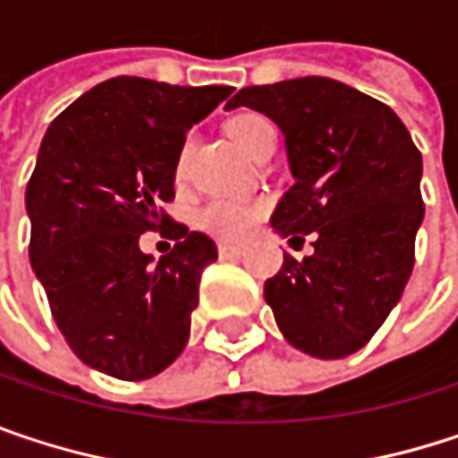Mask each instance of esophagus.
<instances>
[{
    "label": "esophagus",
    "mask_w": 458,
    "mask_h": 458,
    "mask_svg": "<svg viewBox=\"0 0 458 458\" xmlns=\"http://www.w3.org/2000/svg\"><path fill=\"white\" fill-rule=\"evenodd\" d=\"M217 251H220V257H238V254H243V243H220Z\"/></svg>",
    "instance_id": "esophagus-1"
}]
</instances>
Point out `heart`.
Returning <instances> with one entry per match:
<instances>
[{"label":"heart","mask_w":458,"mask_h":458,"mask_svg":"<svg viewBox=\"0 0 458 458\" xmlns=\"http://www.w3.org/2000/svg\"><path fill=\"white\" fill-rule=\"evenodd\" d=\"M230 135L235 138V142L257 156V150L267 142L270 138H276V127L259 116V114H241L230 122ZM193 150V140L188 138L182 142L180 153H177V174L185 172L188 158ZM265 215V204L262 201H251V199H212L201 212H199V223L201 228H207L209 233H217L223 238L230 241H241L246 238L254 225L259 223V217Z\"/></svg>","instance_id":"b5f03b06"}]
</instances>
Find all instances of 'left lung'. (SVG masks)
<instances>
[{
  "label": "left lung",
  "mask_w": 458,
  "mask_h": 458,
  "mask_svg": "<svg viewBox=\"0 0 458 458\" xmlns=\"http://www.w3.org/2000/svg\"><path fill=\"white\" fill-rule=\"evenodd\" d=\"M270 116L284 138L294 185L270 225L313 254H284L265 281L286 342L316 358L360 350L398 305L424 220L421 153L395 111L342 81L302 76L243 87L225 108Z\"/></svg>",
  "instance_id": "8db88e82"
}]
</instances>
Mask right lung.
I'll use <instances>...</instances> for the list:
<instances>
[{"label":"right lung","mask_w":458,"mask_h":458,"mask_svg":"<svg viewBox=\"0 0 458 458\" xmlns=\"http://www.w3.org/2000/svg\"><path fill=\"white\" fill-rule=\"evenodd\" d=\"M230 92L116 76L71 103L42 140L26 188L31 267L68 347L108 377H156L188 342L217 246L172 223L177 243L153 262L140 235L169 223L161 204L174 199L185 135Z\"/></svg>","instance_id":"add662e5"}]
</instances>
